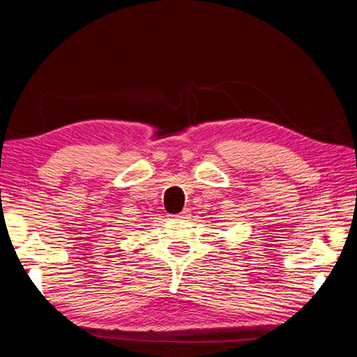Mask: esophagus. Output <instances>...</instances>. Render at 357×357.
Returning a JSON list of instances; mask_svg holds the SVG:
<instances>
[{
	"instance_id": "34e87169",
	"label": "esophagus",
	"mask_w": 357,
	"mask_h": 357,
	"mask_svg": "<svg viewBox=\"0 0 357 357\" xmlns=\"http://www.w3.org/2000/svg\"><path fill=\"white\" fill-rule=\"evenodd\" d=\"M188 216H189V214H188V211H185V209H184V211H181L179 214H174L173 219H174V220H184V219H188Z\"/></svg>"
}]
</instances>
